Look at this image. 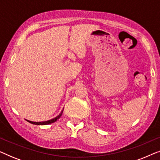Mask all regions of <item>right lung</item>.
<instances>
[{
    "label": "right lung",
    "instance_id": "obj_1",
    "mask_svg": "<svg viewBox=\"0 0 160 160\" xmlns=\"http://www.w3.org/2000/svg\"><path fill=\"white\" fill-rule=\"evenodd\" d=\"M62 112H63V110L61 111V113L59 114L58 117H56L55 118H54V119H52L51 120H48V121H45V122H31V121H28V122H30V123L31 124H37V125H46V124H52L53 123V122H56L57 120L58 119H60L61 116L62 114Z\"/></svg>",
    "mask_w": 160,
    "mask_h": 160
}]
</instances>
